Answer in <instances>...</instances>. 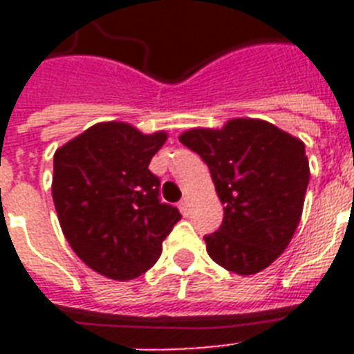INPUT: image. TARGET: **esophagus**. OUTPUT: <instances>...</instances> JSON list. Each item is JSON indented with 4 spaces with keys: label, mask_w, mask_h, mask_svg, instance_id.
<instances>
[{
    "label": "esophagus",
    "mask_w": 354,
    "mask_h": 354,
    "mask_svg": "<svg viewBox=\"0 0 354 354\" xmlns=\"http://www.w3.org/2000/svg\"><path fill=\"white\" fill-rule=\"evenodd\" d=\"M178 207H180V211H182V215H187V213H189V200L187 198L180 200Z\"/></svg>",
    "instance_id": "34e87169"
}]
</instances>
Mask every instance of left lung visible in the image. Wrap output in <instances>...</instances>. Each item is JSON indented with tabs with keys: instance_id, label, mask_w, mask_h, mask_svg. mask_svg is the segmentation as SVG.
<instances>
[{
	"instance_id": "8db88e82",
	"label": "left lung",
	"mask_w": 354,
	"mask_h": 354,
	"mask_svg": "<svg viewBox=\"0 0 354 354\" xmlns=\"http://www.w3.org/2000/svg\"><path fill=\"white\" fill-rule=\"evenodd\" d=\"M180 141L207 163L224 204L222 226L204 236L209 257L239 275L268 268L301 221L310 178L305 143L250 118L191 128Z\"/></svg>"
}]
</instances>
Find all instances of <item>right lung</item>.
Instances as JSON below:
<instances>
[{"label":"right lung","instance_id":"1","mask_svg":"<svg viewBox=\"0 0 354 354\" xmlns=\"http://www.w3.org/2000/svg\"><path fill=\"white\" fill-rule=\"evenodd\" d=\"M167 132H139L122 121L97 122L53 158V202L69 246L110 279H136L152 268L182 215L161 204L150 160Z\"/></svg>","mask_w":354,"mask_h":354}]
</instances>
